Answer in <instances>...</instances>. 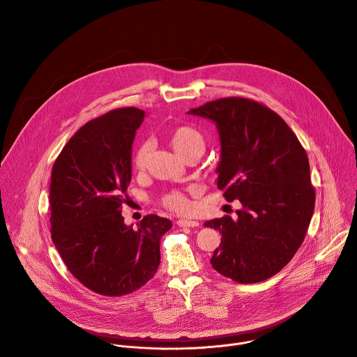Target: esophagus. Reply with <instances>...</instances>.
Masks as SVG:
<instances>
[{"label": "esophagus", "instance_id": "esophagus-1", "mask_svg": "<svg viewBox=\"0 0 357 357\" xmlns=\"http://www.w3.org/2000/svg\"><path fill=\"white\" fill-rule=\"evenodd\" d=\"M177 226L178 227H198L199 223L195 222V220H185V219H180L177 222Z\"/></svg>", "mask_w": 357, "mask_h": 357}]
</instances>
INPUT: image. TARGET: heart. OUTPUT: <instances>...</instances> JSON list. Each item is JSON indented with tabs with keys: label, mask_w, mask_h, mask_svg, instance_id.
Instances as JSON below:
<instances>
[{
	"label": "heart",
	"mask_w": 357,
	"mask_h": 357,
	"mask_svg": "<svg viewBox=\"0 0 357 357\" xmlns=\"http://www.w3.org/2000/svg\"><path fill=\"white\" fill-rule=\"evenodd\" d=\"M166 139L169 145L173 148V151L185 160L192 158L198 159L205 152V148H206V141L204 134L192 126H177L170 128L166 134ZM151 153H152L151 142L145 141L139 144L132 158L134 169L138 172L145 170L149 163ZM160 202L163 208L178 215H185L191 209L190 201L187 199L185 194L177 190L165 194Z\"/></svg>",
	"instance_id": "heart-1"
}]
</instances>
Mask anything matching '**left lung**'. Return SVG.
Wrapping results in <instances>:
<instances>
[{
	"label": "left lung",
	"mask_w": 357,
	"mask_h": 357,
	"mask_svg": "<svg viewBox=\"0 0 357 357\" xmlns=\"http://www.w3.org/2000/svg\"><path fill=\"white\" fill-rule=\"evenodd\" d=\"M188 114L216 123L218 187L242 205L236 220L205 223L222 234L211 263L239 284L264 281L289 263L310 225L316 192L306 151L280 115L253 100L220 98Z\"/></svg>",
	"instance_id": "obj_1"
}]
</instances>
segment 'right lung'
Returning <instances> with one entry per match:
<instances>
[{
  "label": "right lung",
  "instance_id": "add662e5",
  "mask_svg": "<svg viewBox=\"0 0 357 357\" xmlns=\"http://www.w3.org/2000/svg\"><path fill=\"white\" fill-rule=\"evenodd\" d=\"M145 112L118 108L90 120L65 144L50 185L51 238L86 288L123 296L145 285L160 263L170 220L146 215L134 230L121 205L131 180V144Z\"/></svg>",
  "mask_w": 357,
  "mask_h": 357
}]
</instances>
